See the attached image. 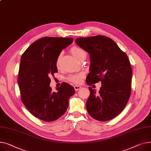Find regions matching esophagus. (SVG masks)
<instances>
[{"mask_svg":"<svg viewBox=\"0 0 151 151\" xmlns=\"http://www.w3.org/2000/svg\"><path fill=\"white\" fill-rule=\"evenodd\" d=\"M74 89H75L76 91H78V90L81 89V86H78V85H74Z\"/></svg>","mask_w":151,"mask_h":151,"instance_id":"obj_1","label":"esophagus"}]
</instances>
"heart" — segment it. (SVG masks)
Wrapping results in <instances>:
<instances>
[{
    "mask_svg": "<svg viewBox=\"0 0 151 151\" xmlns=\"http://www.w3.org/2000/svg\"><path fill=\"white\" fill-rule=\"evenodd\" d=\"M70 52H71L72 54L76 59H77L78 57H81L83 53H85V52L82 49L77 47H73L71 49H70ZM59 60H60V57L57 58V60L56 64L57 67L58 66V65H59ZM83 76H84V74L82 73H81L77 74L70 75L69 76H68V79L70 82H72L73 83H79L81 82L82 78H83Z\"/></svg>",
    "mask_w": 151,
    "mask_h": 151,
    "instance_id": "b5f03b06",
    "label": "heart"
}]
</instances>
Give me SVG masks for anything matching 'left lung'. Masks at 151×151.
I'll list each match as a JSON object with an SVG mask.
<instances>
[{"label": "left lung", "instance_id": "8db88e82", "mask_svg": "<svg viewBox=\"0 0 151 151\" xmlns=\"http://www.w3.org/2000/svg\"><path fill=\"white\" fill-rule=\"evenodd\" d=\"M76 42L90 54L86 83L102 84L99 93L89 87L86 110L96 120H110L125 108L130 96L132 70L127 55L113 40L102 35L78 38Z\"/></svg>", "mask_w": 151, "mask_h": 151}]
</instances>
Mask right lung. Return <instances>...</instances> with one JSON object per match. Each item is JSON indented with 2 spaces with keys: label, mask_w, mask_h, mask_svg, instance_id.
<instances>
[{
  "label": "right lung",
  "mask_w": 151,
  "mask_h": 151,
  "mask_svg": "<svg viewBox=\"0 0 151 151\" xmlns=\"http://www.w3.org/2000/svg\"><path fill=\"white\" fill-rule=\"evenodd\" d=\"M73 42V38L44 37L32 43L21 57L17 80L21 100L40 119L50 122L58 119L75 93L74 87L66 83L57 88V92L49 85V76L58 72L56 63L61 52Z\"/></svg>",
  "instance_id": "obj_1"
}]
</instances>
